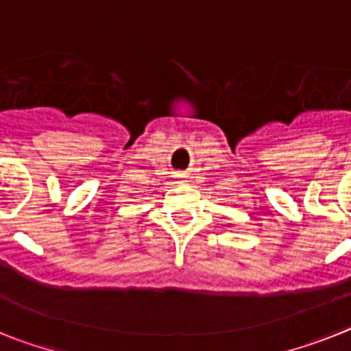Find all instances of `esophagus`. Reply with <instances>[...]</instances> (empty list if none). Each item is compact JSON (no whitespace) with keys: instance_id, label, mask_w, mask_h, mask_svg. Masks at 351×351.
Masks as SVG:
<instances>
[{"instance_id":"esophagus-1","label":"esophagus","mask_w":351,"mask_h":351,"mask_svg":"<svg viewBox=\"0 0 351 351\" xmlns=\"http://www.w3.org/2000/svg\"><path fill=\"white\" fill-rule=\"evenodd\" d=\"M176 176H178V178H182V176H184V175H180V173H178V175H176Z\"/></svg>"}]
</instances>
